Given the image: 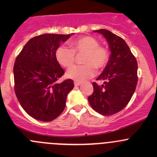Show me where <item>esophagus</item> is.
I'll return each instance as SVG.
<instances>
[{
	"mask_svg": "<svg viewBox=\"0 0 157 157\" xmlns=\"http://www.w3.org/2000/svg\"><path fill=\"white\" fill-rule=\"evenodd\" d=\"M80 85H81V83H80V82H74V86H80Z\"/></svg>",
	"mask_w": 157,
	"mask_h": 157,
	"instance_id": "esophagus-1",
	"label": "esophagus"
}]
</instances>
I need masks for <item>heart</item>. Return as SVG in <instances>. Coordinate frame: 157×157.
I'll return each instance as SVG.
<instances>
[{
    "label": "heart",
    "instance_id": "obj_1",
    "mask_svg": "<svg viewBox=\"0 0 157 157\" xmlns=\"http://www.w3.org/2000/svg\"><path fill=\"white\" fill-rule=\"evenodd\" d=\"M97 39L92 36H82L71 42V48L61 45L55 51V58L63 67L69 68L75 62L76 55H82V66H74L67 72V77L77 82H84L96 74V69L106 66L109 59L108 50L99 45Z\"/></svg>",
    "mask_w": 157,
    "mask_h": 157
}]
</instances>
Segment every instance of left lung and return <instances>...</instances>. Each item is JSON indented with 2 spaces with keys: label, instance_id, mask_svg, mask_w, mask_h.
Listing matches in <instances>:
<instances>
[{
  "label": "left lung",
  "instance_id": "left-lung-1",
  "mask_svg": "<svg viewBox=\"0 0 157 157\" xmlns=\"http://www.w3.org/2000/svg\"><path fill=\"white\" fill-rule=\"evenodd\" d=\"M108 42L111 55L108 64L93 83V93L88 97L91 107L102 115H112L122 110L131 100L137 83V62L125 41L107 29L95 30Z\"/></svg>",
  "mask_w": 157,
  "mask_h": 157
}]
</instances>
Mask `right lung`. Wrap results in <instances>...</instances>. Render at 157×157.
<instances>
[{"label": "right lung", "mask_w": 157, "mask_h": 157, "mask_svg": "<svg viewBox=\"0 0 157 157\" xmlns=\"http://www.w3.org/2000/svg\"><path fill=\"white\" fill-rule=\"evenodd\" d=\"M71 34H42L29 39L16 58L14 91L26 113L35 119L51 121L65 108L71 79L58 83L64 74L55 58V51Z\"/></svg>", "instance_id": "right-lung-1"}]
</instances>
